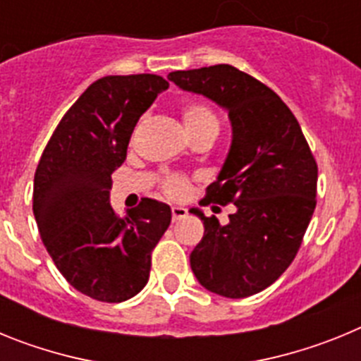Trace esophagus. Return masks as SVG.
Returning a JSON list of instances; mask_svg holds the SVG:
<instances>
[{
	"instance_id": "34e87169",
	"label": "esophagus",
	"mask_w": 361,
	"mask_h": 361,
	"mask_svg": "<svg viewBox=\"0 0 361 361\" xmlns=\"http://www.w3.org/2000/svg\"><path fill=\"white\" fill-rule=\"evenodd\" d=\"M186 215H188V209L183 208V206H173V208H171V216H173V222L184 219Z\"/></svg>"
}]
</instances>
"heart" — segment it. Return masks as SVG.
<instances>
[{"mask_svg": "<svg viewBox=\"0 0 361 361\" xmlns=\"http://www.w3.org/2000/svg\"><path fill=\"white\" fill-rule=\"evenodd\" d=\"M183 121L184 126H186V132H195V130L202 128H212L219 130V121L216 116L213 114L212 108L204 103H188L183 106ZM166 195H170L171 199H183L188 195L190 191V184H188V178L183 175H170V177L164 178L162 183Z\"/></svg>", "mask_w": 361, "mask_h": 361, "instance_id": "obj_1", "label": "heart"}]
</instances>
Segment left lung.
Here are the masks:
<instances>
[{"mask_svg":"<svg viewBox=\"0 0 361 361\" xmlns=\"http://www.w3.org/2000/svg\"><path fill=\"white\" fill-rule=\"evenodd\" d=\"M168 79L224 108L233 133L222 170L200 204L237 209L224 226L190 209L204 224L202 240L190 255L191 271L215 295H257L298 253L317 208V161L288 104L235 66L177 70Z\"/></svg>","mask_w":361,"mask_h":361,"instance_id":"obj_1","label":"left lung"}]
</instances>
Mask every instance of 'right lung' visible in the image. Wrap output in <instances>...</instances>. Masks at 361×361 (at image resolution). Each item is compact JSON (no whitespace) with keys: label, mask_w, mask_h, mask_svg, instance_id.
I'll use <instances>...</instances> for the list:
<instances>
[{"label":"right lung","mask_w":361,"mask_h":361,"mask_svg":"<svg viewBox=\"0 0 361 361\" xmlns=\"http://www.w3.org/2000/svg\"><path fill=\"white\" fill-rule=\"evenodd\" d=\"M170 82L161 75H106L57 124L34 175L41 240L66 282L119 304L149 279L152 251L171 222L168 204L142 199L126 216L110 206L111 173L126 159L139 117Z\"/></svg>","instance_id":"right-lung-1"}]
</instances>
